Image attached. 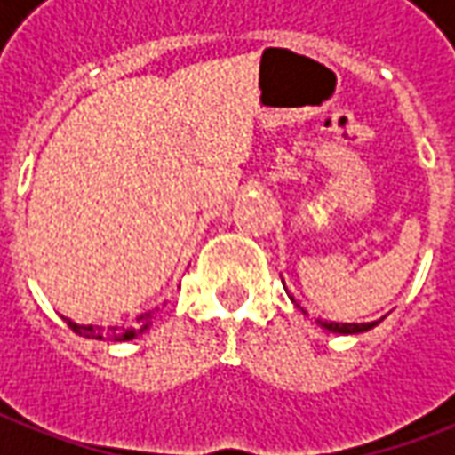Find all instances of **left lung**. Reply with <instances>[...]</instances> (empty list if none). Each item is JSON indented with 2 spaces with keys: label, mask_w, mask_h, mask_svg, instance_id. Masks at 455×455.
<instances>
[{
  "label": "left lung",
  "mask_w": 455,
  "mask_h": 455,
  "mask_svg": "<svg viewBox=\"0 0 455 455\" xmlns=\"http://www.w3.org/2000/svg\"><path fill=\"white\" fill-rule=\"evenodd\" d=\"M326 331L333 333H363L379 326V321H369V323H339V321H318Z\"/></svg>",
  "instance_id": "obj_1"
}]
</instances>
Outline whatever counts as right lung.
<instances>
[{"label": "right lung", "instance_id": "1", "mask_svg": "<svg viewBox=\"0 0 455 455\" xmlns=\"http://www.w3.org/2000/svg\"><path fill=\"white\" fill-rule=\"evenodd\" d=\"M139 318L147 321L141 329H139V326H107V329H101V326H92V323H76L72 318H64V321L69 323V329H72L74 333H79V336H84V339H97V341H104V339H107V341H132V339H137L139 333H144L151 326V314Z\"/></svg>", "mask_w": 455, "mask_h": 455}]
</instances>
